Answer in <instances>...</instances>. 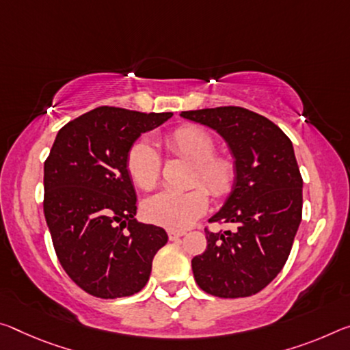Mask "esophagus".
I'll list each match as a JSON object with an SVG mask.
<instances>
[{
	"instance_id": "obj_1",
	"label": "esophagus",
	"mask_w": 350,
	"mask_h": 350,
	"mask_svg": "<svg viewBox=\"0 0 350 350\" xmlns=\"http://www.w3.org/2000/svg\"><path fill=\"white\" fill-rule=\"evenodd\" d=\"M184 235H185V232H176V230H170V232H168V237H170L171 241L179 240V238L184 237Z\"/></svg>"
}]
</instances>
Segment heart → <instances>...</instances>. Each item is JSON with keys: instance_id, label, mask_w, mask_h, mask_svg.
<instances>
[{"instance_id": "heart-1", "label": "heart", "mask_w": 350, "mask_h": 350, "mask_svg": "<svg viewBox=\"0 0 350 350\" xmlns=\"http://www.w3.org/2000/svg\"><path fill=\"white\" fill-rule=\"evenodd\" d=\"M171 152L195 163L191 185L201 184L210 195L223 198L235 180V165L226 155L215 154V140L198 126H182L165 137ZM131 180L140 190H152L160 176V155L145 140L132 145L126 159ZM202 187L188 191H160L143 202V215L157 226L170 230H184L205 213L208 195Z\"/></svg>"}]
</instances>
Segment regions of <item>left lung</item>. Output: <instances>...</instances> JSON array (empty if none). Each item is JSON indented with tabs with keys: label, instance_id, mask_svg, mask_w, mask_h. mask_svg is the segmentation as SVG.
Listing matches in <instances>:
<instances>
[{
	"label": "left lung",
	"instance_id": "1",
	"mask_svg": "<svg viewBox=\"0 0 350 350\" xmlns=\"http://www.w3.org/2000/svg\"><path fill=\"white\" fill-rule=\"evenodd\" d=\"M182 118L224 138L235 165L229 196L210 221L234 230H205L207 249L191 260L196 284L218 297H247L274 280L302 219V177L293 143L280 127L251 110H188Z\"/></svg>",
	"mask_w": 350,
	"mask_h": 350
}]
</instances>
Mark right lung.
<instances>
[{
  "mask_svg": "<svg viewBox=\"0 0 350 350\" xmlns=\"http://www.w3.org/2000/svg\"><path fill=\"white\" fill-rule=\"evenodd\" d=\"M171 116L103 105L55 135L43 170V212L60 265L88 295H135L168 241L162 227L137 223L126 159L138 137Z\"/></svg>",
  "mask_w": 350,
  "mask_h": 350,
  "instance_id": "right-lung-1",
  "label": "right lung"
}]
</instances>
